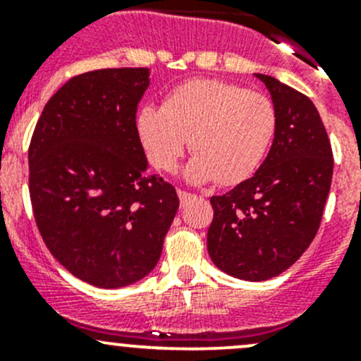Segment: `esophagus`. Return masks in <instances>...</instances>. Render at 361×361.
Returning <instances> with one entry per match:
<instances>
[{
  "label": "esophagus",
  "mask_w": 361,
  "mask_h": 361,
  "mask_svg": "<svg viewBox=\"0 0 361 361\" xmlns=\"http://www.w3.org/2000/svg\"><path fill=\"white\" fill-rule=\"evenodd\" d=\"M178 197H180V202L181 206H185L188 201H192V199L195 197L194 194H190V192H185V190H178Z\"/></svg>",
  "instance_id": "1"
}]
</instances>
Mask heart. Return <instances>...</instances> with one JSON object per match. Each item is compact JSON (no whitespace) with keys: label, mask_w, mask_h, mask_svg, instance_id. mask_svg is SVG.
I'll return each instance as SVG.
<instances>
[{"label":"heart","mask_w":361,"mask_h":361,"mask_svg":"<svg viewBox=\"0 0 361 361\" xmlns=\"http://www.w3.org/2000/svg\"><path fill=\"white\" fill-rule=\"evenodd\" d=\"M136 129L157 169H173L190 136L195 154L183 176L192 183L235 185L264 160L274 137L276 113L264 94L224 80L194 78L174 87L162 108H141Z\"/></svg>","instance_id":"obj_1"}]
</instances>
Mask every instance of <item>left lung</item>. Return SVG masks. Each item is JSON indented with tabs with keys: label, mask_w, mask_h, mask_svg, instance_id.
<instances>
[{
	"label": "left lung",
	"mask_w": 361,
	"mask_h": 361,
	"mask_svg": "<svg viewBox=\"0 0 361 361\" xmlns=\"http://www.w3.org/2000/svg\"><path fill=\"white\" fill-rule=\"evenodd\" d=\"M271 94L274 141L257 173L213 195L207 251L220 271L265 281L292 267L319 228L334 173L332 147L309 97L255 73Z\"/></svg>",
	"instance_id": "obj_1"
}]
</instances>
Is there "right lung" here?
<instances>
[{"label": "right lung", "instance_id": "add662e5", "mask_svg": "<svg viewBox=\"0 0 361 361\" xmlns=\"http://www.w3.org/2000/svg\"><path fill=\"white\" fill-rule=\"evenodd\" d=\"M148 68L71 78L43 108L29 147V192L57 262L97 288L150 274L176 216L173 185L148 176L136 111Z\"/></svg>", "mask_w": 361, "mask_h": 361}]
</instances>
